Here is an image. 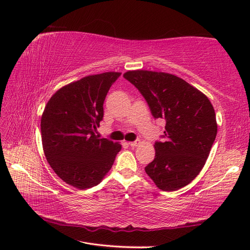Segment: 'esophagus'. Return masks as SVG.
I'll list each match as a JSON object with an SVG mask.
<instances>
[{
  "instance_id": "obj_1",
  "label": "esophagus",
  "mask_w": 250,
  "mask_h": 250,
  "mask_svg": "<svg viewBox=\"0 0 250 250\" xmlns=\"http://www.w3.org/2000/svg\"><path fill=\"white\" fill-rule=\"evenodd\" d=\"M128 144H129L130 147H137V146L140 145L141 142L140 141H134V142H129Z\"/></svg>"
}]
</instances>
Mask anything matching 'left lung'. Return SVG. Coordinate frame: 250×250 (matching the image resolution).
Masks as SVG:
<instances>
[{
	"mask_svg": "<svg viewBox=\"0 0 250 250\" xmlns=\"http://www.w3.org/2000/svg\"><path fill=\"white\" fill-rule=\"evenodd\" d=\"M124 78L145 98L155 119L166 121L164 142L145 171L162 191H176L202 170L217 135L213 105L199 89L175 75L128 71Z\"/></svg>",
	"mask_w": 250,
	"mask_h": 250,
	"instance_id": "1",
	"label": "left lung"
}]
</instances>
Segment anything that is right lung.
<instances>
[{"label":"right lung","mask_w":250,"mask_h":250,"mask_svg":"<svg viewBox=\"0 0 250 250\" xmlns=\"http://www.w3.org/2000/svg\"><path fill=\"white\" fill-rule=\"evenodd\" d=\"M121 73L89 75L53 95L41 121L44 155L64 183L79 190L100 184L111 169L121 144L99 139L103 103Z\"/></svg>","instance_id":"add662e5"}]
</instances>
